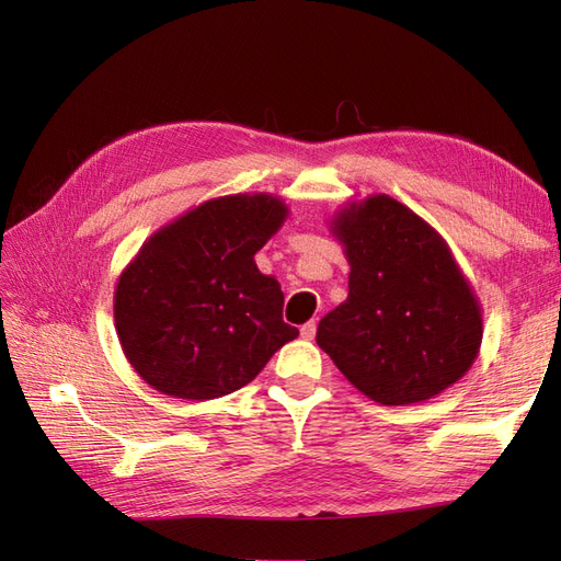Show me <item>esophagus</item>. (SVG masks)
Wrapping results in <instances>:
<instances>
[{"instance_id": "obj_1", "label": "esophagus", "mask_w": 561, "mask_h": 561, "mask_svg": "<svg viewBox=\"0 0 561 561\" xmlns=\"http://www.w3.org/2000/svg\"><path fill=\"white\" fill-rule=\"evenodd\" d=\"M316 320H309V322H304V325H301V339H313L316 336Z\"/></svg>"}]
</instances>
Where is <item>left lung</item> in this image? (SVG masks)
I'll return each instance as SVG.
<instances>
[{"mask_svg": "<svg viewBox=\"0 0 561 561\" xmlns=\"http://www.w3.org/2000/svg\"><path fill=\"white\" fill-rule=\"evenodd\" d=\"M351 264L348 297L316 342L375 402L412 404L461 379L482 344V311L454 254L428 222L386 194L332 219Z\"/></svg>", "mask_w": 561, "mask_h": 561, "instance_id": "left-lung-1", "label": "left lung"}]
</instances>
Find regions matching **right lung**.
Wrapping results in <instances>:
<instances>
[{
  "label": "right lung",
  "mask_w": 561,
  "mask_h": 561,
  "mask_svg": "<svg viewBox=\"0 0 561 561\" xmlns=\"http://www.w3.org/2000/svg\"><path fill=\"white\" fill-rule=\"evenodd\" d=\"M287 217L271 194L201 203L159 229L124 268L114 322L133 369L159 393L213 400L260 375L299 330L254 254Z\"/></svg>",
  "instance_id": "obj_1"
}]
</instances>
